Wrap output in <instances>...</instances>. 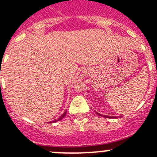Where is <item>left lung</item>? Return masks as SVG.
I'll return each instance as SVG.
<instances>
[{
    "instance_id": "obj_1",
    "label": "left lung",
    "mask_w": 157,
    "mask_h": 157,
    "mask_svg": "<svg viewBox=\"0 0 157 157\" xmlns=\"http://www.w3.org/2000/svg\"><path fill=\"white\" fill-rule=\"evenodd\" d=\"M98 115H100V114H98ZM100 116H102V115H100ZM104 117H106V116H104Z\"/></svg>"
}]
</instances>
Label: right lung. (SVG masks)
Instances as JSON below:
<instances>
[{
  "mask_svg": "<svg viewBox=\"0 0 157 157\" xmlns=\"http://www.w3.org/2000/svg\"><path fill=\"white\" fill-rule=\"evenodd\" d=\"M66 113H67V112H64L63 114L62 115L61 117H59V118H58V120H54V121H53V122L58 121H61V120H62V119H63V117H65V116H66Z\"/></svg>",
  "mask_w": 157,
  "mask_h": 157,
  "instance_id": "obj_1",
  "label": "right lung"
}]
</instances>
